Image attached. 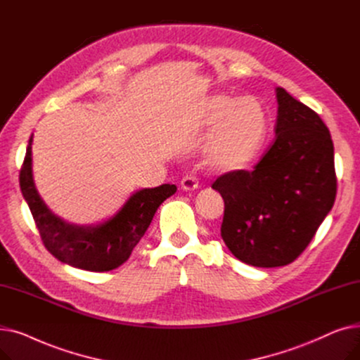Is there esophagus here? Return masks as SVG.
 Returning a JSON list of instances; mask_svg holds the SVG:
<instances>
[{"instance_id": "obj_1", "label": "esophagus", "mask_w": 360, "mask_h": 360, "mask_svg": "<svg viewBox=\"0 0 360 360\" xmlns=\"http://www.w3.org/2000/svg\"><path fill=\"white\" fill-rule=\"evenodd\" d=\"M181 188L184 191H194L198 188V179L194 175H185L181 181Z\"/></svg>"}]
</instances>
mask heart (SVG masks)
<instances>
[{"mask_svg":"<svg viewBox=\"0 0 360 360\" xmlns=\"http://www.w3.org/2000/svg\"><path fill=\"white\" fill-rule=\"evenodd\" d=\"M202 124L214 125L207 141L209 162L221 170L247 167L259 153L269 129L267 112L251 96L213 94L204 103Z\"/></svg>","mask_w":360,"mask_h":360,"instance_id":"1","label":"heart"}]
</instances>
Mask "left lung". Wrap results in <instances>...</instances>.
Here are the masks:
<instances>
[{
	"instance_id": "obj_1",
	"label": "left lung",
	"mask_w": 360,
	"mask_h": 360,
	"mask_svg": "<svg viewBox=\"0 0 360 360\" xmlns=\"http://www.w3.org/2000/svg\"><path fill=\"white\" fill-rule=\"evenodd\" d=\"M276 137L254 170H233L212 188L223 197L220 233L229 251L254 267L293 262L335 200L334 146L318 113L276 89Z\"/></svg>"
}]
</instances>
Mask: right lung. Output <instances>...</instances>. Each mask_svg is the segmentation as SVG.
I'll return each instance as SVG.
<instances>
[{"mask_svg":"<svg viewBox=\"0 0 360 360\" xmlns=\"http://www.w3.org/2000/svg\"><path fill=\"white\" fill-rule=\"evenodd\" d=\"M32 141L33 134L18 179L45 248L56 259L75 269L98 273L118 269L146 233L159 205L176 193V185L163 184L137 191L115 216L101 224H70L52 214L36 191L32 176Z\"/></svg>","mask_w":360,"mask_h":360,"instance_id":"add662e5","label":"right lung"}]
</instances>
